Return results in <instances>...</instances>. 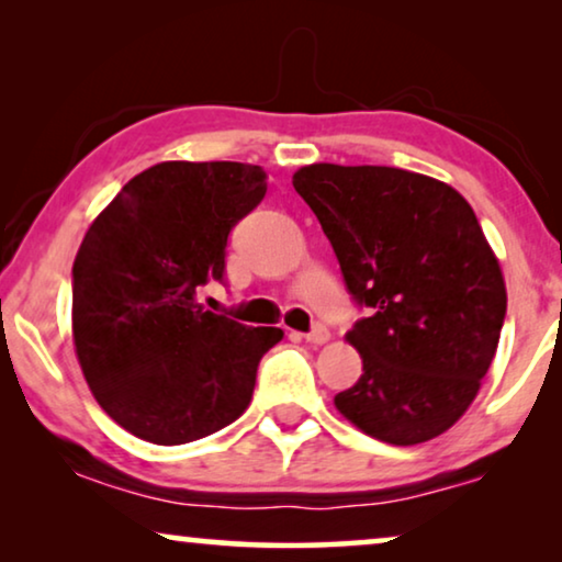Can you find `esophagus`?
Segmentation results:
<instances>
[{
    "label": "esophagus",
    "mask_w": 562,
    "mask_h": 562,
    "mask_svg": "<svg viewBox=\"0 0 562 562\" xmlns=\"http://www.w3.org/2000/svg\"><path fill=\"white\" fill-rule=\"evenodd\" d=\"M304 337H306V342H312V345H325L329 340V329L322 325V322H317V325H314Z\"/></svg>",
    "instance_id": "34e87169"
}]
</instances>
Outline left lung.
Listing matches in <instances>:
<instances>
[{
	"label": "left lung",
	"instance_id": "left-lung-1",
	"mask_svg": "<svg viewBox=\"0 0 562 562\" xmlns=\"http://www.w3.org/2000/svg\"><path fill=\"white\" fill-rule=\"evenodd\" d=\"M345 286L371 317L348 342L363 358L337 412L389 445H419L463 417L496 356L502 268L456 189L391 166L314 164L294 173Z\"/></svg>",
	"mask_w": 562,
	"mask_h": 562
}]
</instances>
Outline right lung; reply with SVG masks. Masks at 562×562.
Returning a JSON list of instances; mask_svg holds the SVG:
<instances>
[{"mask_svg": "<svg viewBox=\"0 0 562 562\" xmlns=\"http://www.w3.org/2000/svg\"><path fill=\"white\" fill-rule=\"evenodd\" d=\"M260 166L166 160L130 179L74 260V345L99 406L156 445L194 442L248 409L279 327L204 310L227 237L266 196Z\"/></svg>", "mask_w": 562, "mask_h": 562, "instance_id": "obj_1", "label": "right lung"}]
</instances>
